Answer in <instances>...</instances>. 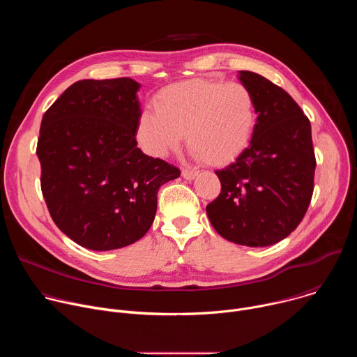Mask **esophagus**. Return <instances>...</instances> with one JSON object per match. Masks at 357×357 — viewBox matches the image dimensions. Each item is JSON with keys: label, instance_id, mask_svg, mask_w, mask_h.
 Listing matches in <instances>:
<instances>
[{"label": "esophagus", "instance_id": "obj_1", "mask_svg": "<svg viewBox=\"0 0 357 357\" xmlns=\"http://www.w3.org/2000/svg\"><path fill=\"white\" fill-rule=\"evenodd\" d=\"M197 171H193V169H183L182 171V176L185 178V179H188V181H192V179H195V176H197Z\"/></svg>", "mask_w": 357, "mask_h": 357}]
</instances>
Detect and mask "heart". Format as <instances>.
Wrapping results in <instances>:
<instances>
[{
  "label": "heart",
  "mask_w": 357,
  "mask_h": 357,
  "mask_svg": "<svg viewBox=\"0 0 357 357\" xmlns=\"http://www.w3.org/2000/svg\"><path fill=\"white\" fill-rule=\"evenodd\" d=\"M155 112L141 113L135 138L146 155L167 158L186 132L193 155L209 165L234 161L247 148L257 123V103L243 83L192 79L158 91Z\"/></svg>",
  "instance_id": "obj_1"
}]
</instances>
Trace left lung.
Returning a JSON list of instances; mask_svg holds the SVG:
<instances>
[{
  "label": "left lung",
  "instance_id": "obj_1",
  "mask_svg": "<svg viewBox=\"0 0 357 357\" xmlns=\"http://www.w3.org/2000/svg\"><path fill=\"white\" fill-rule=\"evenodd\" d=\"M238 79L256 97L257 123L250 145L216 171L222 190L206 213L226 240L266 247L289 236L308 211L317 167L311 123L268 79L248 70Z\"/></svg>",
  "mask_w": 357,
  "mask_h": 357
}]
</instances>
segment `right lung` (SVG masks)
I'll return each instance as SVG.
<instances>
[{
    "instance_id": "obj_1",
    "label": "right lung",
    "mask_w": 357,
    "mask_h": 357,
    "mask_svg": "<svg viewBox=\"0 0 357 357\" xmlns=\"http://www.w3.org/2000/svg\"><path fill=\"white\" fill-rule=\"evenodd\" d=\"M138 89L130 77L80 80L42 117L36 155L47 211L94 251L139 240L154 222L160 188L181 175L137 146Z\"/></svg>"
}]
</instances>
